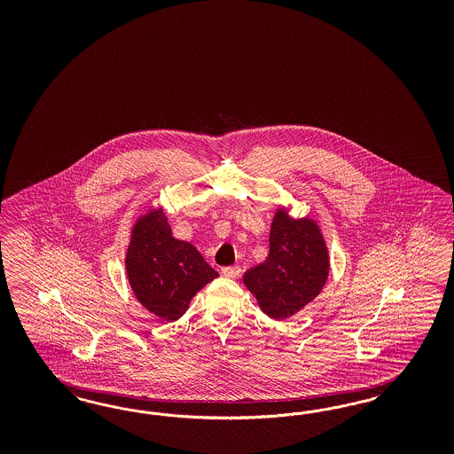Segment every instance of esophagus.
Segmentation results:
<instances>
[{"label": "esophagus", "mask_w": 454, "mask_h": 454, "mask_svg": "<svg viewBox=\"0 0 454 454\" xmlns=\"http://www.w3.org/2000/svg\"><path fill=\"white\" fill-rule=\"evenodd\" d=\"M221 275L226 276V278H238L241 275V268L239 266H224V268H221Z\"/></svg>", "instance_id": "obj_1"}]
</instances>
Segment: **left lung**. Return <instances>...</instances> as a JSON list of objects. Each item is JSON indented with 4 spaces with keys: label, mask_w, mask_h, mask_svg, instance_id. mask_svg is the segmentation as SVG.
<instances>
[{
    "label": "left lung",
    "mask_w": 454,
    "mask_h": 454,
    "mask_svg": "<svg viewBox=\"0 0 454 454\" xmlns=\"http://www.w3.org/2000/svg\"><path fill=\"white\" fill-rule=\"evenodd\" d=\"M328 273V247L317 223L294 220L285 207H278L270 231V254L266 262L247 270L243 281L262 313L286 319L317 298Z\"/></svg>",
    "instance_id": "left-lung-1"
}]
</instances>
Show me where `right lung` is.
Wrapping results in <instances>:
<instances>
[{
    "label": "right lung",
    "instance_id": "right-lung-1",
    "mask_svg": "<svg viewBox=\"0 0 454 454\" xmlns=\"http://www.w3.org/2000/svg\"><path fill=\"white\" fill-rule=\"evenodd\" d=\"M124 262L137 301L165 321L183 317L192 296L218 276L192 243L173 238L163 209L137 218Z\"/></svg>",
    "mask_w": 454,
    "mask_h": 454
}]
</instances>
